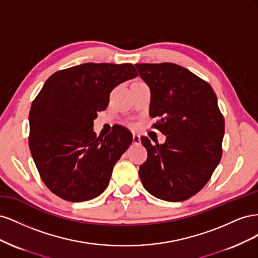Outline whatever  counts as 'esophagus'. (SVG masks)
I'll return each mask as SVG.
<instances>
[{"mask_svg":"<svg viewBox=\"0 0 258 258\" xmlns=\"http://www.w3.org/2000/svg\"><path fill=\"white\" fill-rule=\"evenodd\" d=\"M132 143H134V145L141 144V138H140V136L134 135V137H132Z\"/></svg>","mask_w":258,"mask_h":258,"instance_id":"1","label":"esophagus"}]
</instances>
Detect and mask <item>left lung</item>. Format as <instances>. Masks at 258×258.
<instances>
[{
  "label": "left lung",
  "mask_w": 258,
  "mask_h": 258,
  "mask_svg": "<svg viewBox=\"0 0 258 258\" xmlns=\"http://www.w3.org/2000/svg\"><path fill=\"white\" fill-rule=\"evenodd\" d=\"M151 88L150 115L166 142L141 141L147 159L139 175L154 197L176 202L202 189L222 158L224 117L210 84L175 63H137Z\"/></svg>",
  "instance_id": "1"
}]
</instances>
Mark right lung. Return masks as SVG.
I'll list each match as a JSON object with an SVG mask.
<instances>
[{
  "instance_id": "obj_1",
  "label": "right lung",
  "mask_w": 258,
  "mask_h": 258,
  "mask_svg": "<svg viewBox=\"0 0 258 258\" xmlns=\"http://www.w3.org/2000/svg\"><path fill=\"white\" fill-rule=\"evenodd\" d=\"M138 72L134 64L84 63L53 73L31 105L29 146L44 184L61 199L90 200L102 194L115 163L132 142L118 128L103 138L93 120L110 93Z\"/></svg>"
}]
</instances>
